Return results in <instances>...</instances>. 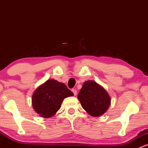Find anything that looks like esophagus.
<instances>
[{"instance_id":"34e87169","label":"esophagus","mask_w":148,"mask_h":148,"mask_svg":"<svg viewBox=\"0 0 148 148\" xmlns=\"http://www.w3.org/2000/svg\"><path fill=\"white\" fill-rule=\"evenodd\" d=\"M72 91L73 92V93H74V95H77V91H76V90H75V89H72Z\"/></svg>"}]
</instances>
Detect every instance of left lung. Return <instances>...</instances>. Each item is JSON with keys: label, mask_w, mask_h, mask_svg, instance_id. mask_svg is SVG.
Instances as JSON below:
<instances>
[{"label": "left lung", "mask_w": 148, "mask_h": 148, "mask_svg": "<svg viewBox=\"0 0 148 148\" xmlns=\"http://www.w3.org/2000/svg\"><path fill=\"white\" fill-rule=\"evenodd\" d=\"M78 99L85 111L93 117H99L106 113L111 100L106 90L93 81H85Z\"/></svg>", "instance_id": "obj_1"}]
</instances>
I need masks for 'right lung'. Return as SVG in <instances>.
I'll use <instances>...</instances> for the list:
<instances>
[{"label": "right lung", "instance_id": "1", "mask_svg": "<svg viewBox=\"0 0 148 148\" xmlns=\"http://www.w3.org/2000/svg\"><path fill=\"white\" fill-rule=\"evenodd\" d=\"M73 95L74 93L64 84L56 80L49 79L33 92L32 106L40 116L49 118L60 109L64 98Z\"/></svg>", "mask_w": 148, "mask_h": 148}]
</instances>
